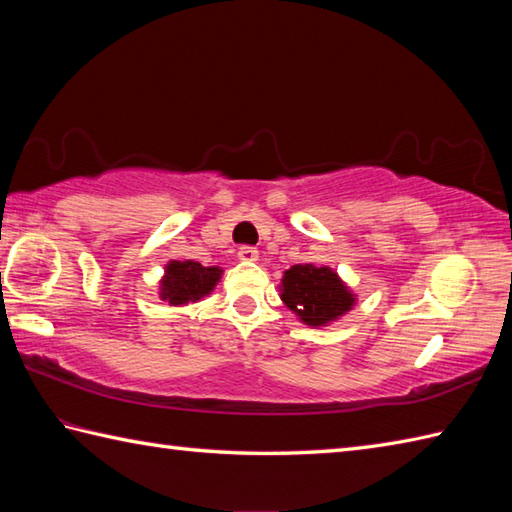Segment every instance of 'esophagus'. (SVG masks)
<instances>
[{
  "mask_svg": "<svg viewBox=\"0 0 512 512\" xmlns=\"http://www.w3.org/2000/svg\"><path fill=\"white\" fill-rule=\"evenodd\" d=\"M237 257L242 259V262H257L259 250H257L255 246H239V250H237Z\"/></svg>",
  "mask_w": 512,
  "mask_h": 512,
  "instance_id": "obj_1",
  "label": "esophagus"
}]
</instances>
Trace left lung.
<instances>
[{"mask_svg": "<svg viewBox=\"0 0 512 512\" xmlns=\"http://www.w3.org/2000/svg\"><path fill=\"white\" fill-rule=\"evenodd\" d=\"M281 299L303 323L325 325L352 308L354 297L330 268L297 264L281 279Z\"/></svg>", "mask_w": 512, "mask_h": 512, "instance_id": "1", "label": "left lung"}]
</instances>
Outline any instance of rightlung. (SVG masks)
Listing matches in <instances>:
<instances>
[{"instance_id":"obj_1","label":"right lung","mask_w":512,"mask_h":512,"mask_svg":"<svg viewBox=\"0 0 512 512\" xmlns=\"http://www.w3.org/2000/svg\"><path fill=\"white\" fill-rule=\"evenodd\" d=\"M220 273V268L202 266L191 259L189 262H171L165 279H162V299H167L171 306L200 301L213 290Z\"/></svg>"}]
</instances>
